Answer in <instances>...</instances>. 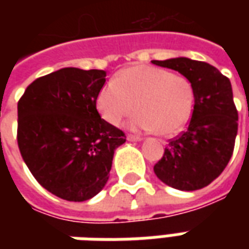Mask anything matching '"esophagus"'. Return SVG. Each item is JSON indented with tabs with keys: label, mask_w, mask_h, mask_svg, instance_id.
<instances>
[{
	"label": "esophagus",
	"mask_w": 249,
	"mask_h": 249,
	"mask_svg": "<svg viewBox=\"0 0 249 249\" xmlns=\"http://www.w3.org/2000/svg\"><path fill=\"white\" fill-rule=\"evenodd\" d=\"M126 139H128V141H141V137H139V136H133V135H129Z\"/></svg>",
	"instance_id": "obj_1"
}]
</instances>
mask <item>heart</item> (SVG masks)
<instances>
[{
    "mask_svg": "<svg viewBox=\"0 0 249 249\" xmlns=\"http://www.w3.org/2000/svg\"><path fill=\"white\" fill-rule=\"evenodd\" d=\"M193 88L187 77L136 65L123 69L97 94L96 107L107 123L120 125L136 108L140 112L130 128L171 136L183 128L192 113Z\"/></svg>",
    "mask_w": 249,
    "mask_h": 249,
    "instance_id": "heart-1",
    "label": "heart"
}]
</instances>
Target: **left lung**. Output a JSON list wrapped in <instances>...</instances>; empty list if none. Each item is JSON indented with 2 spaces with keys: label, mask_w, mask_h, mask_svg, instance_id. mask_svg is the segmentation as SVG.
I'll list each match as a JSON object with an SVG mask.
<instances>
[{
  "label": "left lung",
  "mask_w": 249,
  "mask_h": 249,
  "mask_svg": "<svg viewBox=\"0 0 249 249\" xmlns=\"http://www.w3.org/2000/svg\"><path fill=\"white\" fill-rule=\"evenodd\" d=\"M152 64L187 77L195 96L188 129L169 141L153 171L175 189H201L224 171L235 146L237 110L231 81L214 66L188 57L153 60Z\"/></svg>",
  "instance_id": "1"
}]
</instances>
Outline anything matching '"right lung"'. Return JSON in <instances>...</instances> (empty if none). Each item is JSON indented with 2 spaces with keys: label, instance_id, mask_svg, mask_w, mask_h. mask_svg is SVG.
I'll use <instances>...</instances> for the list:
<instances>
[{
  "label": "right lung",
  "instance_id": "right-lung-1",
  "mask_svg": "<svg viewBox=\"0 0 249 249\" xmlns=\"http://www.w3.org/2000/svg\"><path fill=\"white\" fill-rule=\"evenodd\" d=\"M107 71L62 68L37 78L18 101L17 141L26 167L57 197L85 201L108 181L124 132L101 119Z\"/></svg>",
  "mask_w": 249,
  "mask_h": 249
}]
</instances>
